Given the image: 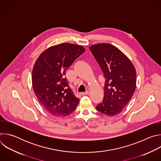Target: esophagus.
<instances>
[{
  "instance_id": "esophagus-1",
  "label": "esophagus",
  "mask_w": 161,
  "mask_h": 161,
  "mask_svg": "<svg viewBox=\"0 0 161 161\" xmlns=\"http://www.w3.org/2000/svg\"><path fill=\"white\" fill-rule=\"evenodd\" d=\"M80 94H81V96L88 95V94H89V92H88V91H86V92H81V93H80Z\"/></svg>"
}]
</instances>
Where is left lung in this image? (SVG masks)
Returning <instances> with one entry per match:
<instances>
[{
  "instance_id": "1",
  "label": "left lung",
  "mask_w": 161,
  "mask_h": 161,
  "mask_svg": "<svg viewBox=\"0 0 161 161\" xmlns=\"http://www.w3.org/2000/svg\"><path fill=\"white\" fill-rule=\"evenodd\" d=\"M105 78L104 96L96 107L105 115L119 114L131 99L136 85V75L130 60L119 49L108 43L89 48Z\"/></svg>"
}]
</instances>
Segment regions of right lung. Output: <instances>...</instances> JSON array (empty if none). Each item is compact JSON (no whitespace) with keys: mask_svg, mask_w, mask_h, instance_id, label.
Returning a JSON list of instances; mask_svg holds the SVG:
<instances>
[{"mask_svg":"<svg viewBox=\"0 0 161 161\" xmlns=\"http://www.w3.org/2000/svg\"><path fill=\"white\" fill-rule=\"evenodd\" d=\"M85 51L81 46L62 43L46 50L37 59L32 75L33 89L41 104L52 115L65 117L78 104L80 100L65 75Z\"/></svg>","mask_w":161,"mask_h":161,"instance_id":"obj_1","label":"right lung"}]
</instances>
